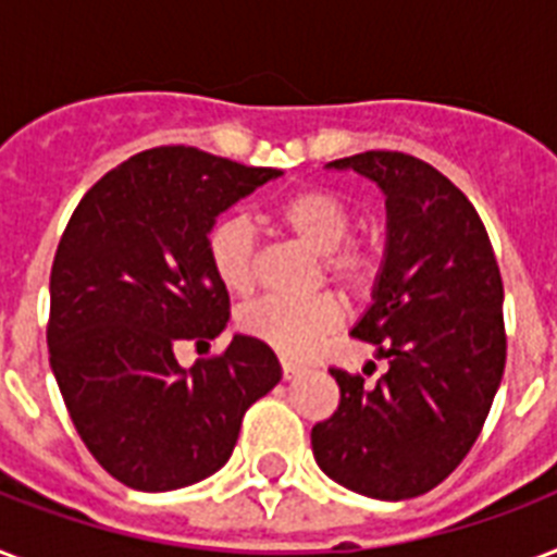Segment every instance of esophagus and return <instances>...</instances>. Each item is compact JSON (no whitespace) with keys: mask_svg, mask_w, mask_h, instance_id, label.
I'll return each mask as SVG.
<instances>
[{"mask_svg":"<svg viewBox=\"0 0 557 557\" xmlns=\"http://www.w3.org/2000/svg\"><path fill=\"white\" fill-rule=\"evenodd\" d=\"M304 367L300 364H292V361H283V379L286 381H295V379H300V375H304Z\"/></svg>","mask_w":557,"mask_h":557,"instance_id":"1","label":"esophagus"}]
</instances>
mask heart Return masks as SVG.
Masks as SVG:
<instances>
[{
  "label": "heart",
  "instance_id": "obj_1",
  "mask_svg": "<svg viewBox=\"0 0 557 557\" xmlns=\"http://www.w3.org/2000/svg\"><path fill=\"white\" fill-rule=\"evenodd\" d=\"M277 222L288 236L321 257L323 274L347 292H364L379 271V251L372 243L349 239L352 208L347 201L321 187L297 190L274 208ZM208 262L213 277L227 295L243 297L253 288V231L239 216L222 219L208 234ZM341 306L332 297L283 300L262 297L239 312V330L248 338L286 358L312 352L314 344L338 330Z\"/></svg>",
  "mask_w": 557,
  "mask_h": 557
}]
</instances>
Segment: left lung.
Segmentation results:
<instances>
[{
	"instance_id": "left-lung-1",
	"label": "left lung",
	"mask_w": 557,
	"mask_h": 557,
	"mask_svg": "<svg viewBox=\"0 0 557 557\" xmlns=\"http://www.w3.org/2000/svg\"><path fill=\"white\" fill-rule=\"evenodd\" d=\"M326 168L384 193V260L352 335L387 372L364 384L332 367L341 405L312 428L314 462L349 492L410 500L466 459L492 410L506 367L500 269L474 205L422 159L370 150Z\"/></svg>"
}]
</instances>
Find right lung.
Masks as SVG:
<instances>
[{"label": "right lung", "mask_w": 557, "mask_h": 557, "mask_svg": "<svg viewBox=\"0 0 557 557\" xmlns=\"http://www.w3.org/2000/svg\"><path fill=\"white\" fill-rule=\"evenodd\" d=\"M277 176L156 147L109 170L65 225L48 286L51 372L91 457L129 488L216 474L245 410L283 379L271 347L248 335L190 370L176 361V344L216 338L231 318L208 262L216 216Z\"/></svg>", "instance_id": "obj_1"}]
</instances>
